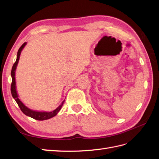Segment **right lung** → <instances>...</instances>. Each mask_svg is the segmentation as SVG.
<instances>
[{
    "mask_svg": "<svg viewBox=\"0 0 159 159\" xmlns=\"http://www.w3.org/2000/svg\"><path fill=\"white\" fill-rule=\"evenodd\" d=\"M26 44V43L25 42L23 44L20 46V48H19L18 51V54H17V59L16 62L13 63L12 69H11V78H12V82L11 84V95L13 96V98L15 99L16 102L18 104V105L19 106L20 110L22 111L23 113H25L26 116L31 117L33 119L37 120H48L50 119L54 116H55L57 114V113L59 112L60 111V109H61V107L63 105V104L64 102H63L61 103V105H59L58 107L55 110H54L51 112H39V111H33L29 109V108L26 107L25 104H24L20 100V99L18 98V96L17 94V92H16V80H15V71L16 69L17 65H18V61H19V58H20V53H21L22 50L23 49L24 47L25 46V45Z\"/></svg>",
    "mask_w": 159,
    "mask_h": 159,
    "instance_id": "1",
    "label": "right lung"
}]
</instances>
